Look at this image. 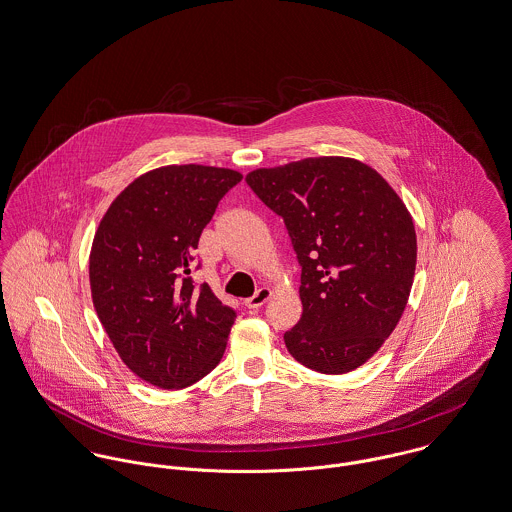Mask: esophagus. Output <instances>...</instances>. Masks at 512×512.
Listing matches in <instances>:
<instances>
[{"label": "esophagus", "mask_w": 512, "mask_h": 512, "mask_svg": "<svg viewBox=\"0 0 512 512\" xmlns=\"http://www.w3.org/2000/svg\"><path fill=\"white\" fill-rule=\"evenodd\" d=\"M269 298H271V290H269V288H259L251 298L245 300V306H247L249 310H259Z\"/></svg>", "instance_id": "obj_1"}]
</instances>
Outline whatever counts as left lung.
I'll use <instances>...</instances> for the list:
<instances>
[{"label":"left lung","instance_id":"left-lung-1","mask_svg":"<svg viewBox=\"0 0 512 512\" xmlns=\"http://www.w3.org/2000/svg\"><path fill=\"white\" fill-rule=\"evenodd\" d=\"M245 181L284 220L302 267L304 312L284 333L288 353L323 374L358 368L392 335L411 292L417 237L405 204L356 159H302Z\"/></svg>","mask_w":512,"mask_h":512}]
</instances>
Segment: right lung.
<instances>
[{
  "mask_svg": "<svg viewBox=\"0 0 512 512\" xmlns=\"http://www.w3.org/2000/svg\"><path fill=\"white\" fill-rule=\"evenodd\" d=\"M239 181L222 167H159L115 198L93 239L97 315L122 362L163 390L195 384L226 351L236 312L191 271L202 230Z\"/></svg>",
  "mask_w": 512,
  "mask_h": 512,
  "instance_id": "1",
  "label": "right lung"
}]
</instances>
